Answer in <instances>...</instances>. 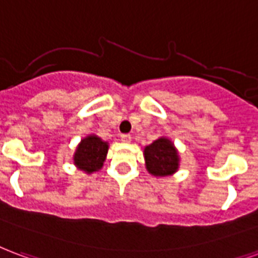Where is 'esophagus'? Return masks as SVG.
<instances>
[{
  "label": "esophagus",
  "instance_id": "esophagus-1",
  "mask_svg": "<svg viewBox=\"0 0 258 258\" xmlns=\"http://www.w3.org/2000/svg\"><path fill=\"white\" fill-rule=\"evenodd\" d=\"M120 139H121V142H124V144H130V142H131V135L123 134L120 137Z\"/></svg>",
  "mask_w": 258,
  "mask_h": 258
}]
</instances>
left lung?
Wrapping results in <instances>:
<instances>
[{"mask_svg": "<svg viewBox=\"0 0 258 258\" xmlns=\"http://www.w3.org/2000/svg\"><path fill=\"white\" fill-rule=\"evenodd\" d=\"M145 165L150 175L156 177L171 176L180 165L179 152L167 137H160L144 149Z\"/></svg>", "mask_w": 258, "mask_h": 258, "instance_id": "obj_1", "label": "left lung"}]
</instances>
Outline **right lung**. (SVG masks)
<instances>
[{
  "instance_id": "add662e5",
  "label": "right lung",
  "mask_w": 258,
  "mask_h": 258,
  "mask_svg": "<svg viewBox=\"0 0 258 258\" xmlns=\"http://www.w3.org/2000/svg\"><path fill=\"white\" fill-rule=\"evenodd\" d=\"M109 150V144L105 142L95 134H89L81 139L76 146L72 161L78 169L86 173H94L104 167L106 154Z\"/></svg>"
}]
</instances>
